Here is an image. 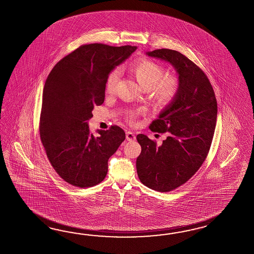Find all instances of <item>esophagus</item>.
Here are the masks:
<instances>
[{
	"label": "esophagus",
	"mask_w": 254,
	"mask_h": 254,
	"mask_svg": "<svg viewBox=\"0 0 254 254\" xmlns=\"http://www.w3.org/2000/svg\"><path fill=\"white\" fill-rule=\"evenodd\" d=\"M135 134L133 133V132H131L130 130H128V131H126V139L128 140V141H134L135 140Z\"/></svg>",
	"instance_id": "obj_1"
}]
</instances>
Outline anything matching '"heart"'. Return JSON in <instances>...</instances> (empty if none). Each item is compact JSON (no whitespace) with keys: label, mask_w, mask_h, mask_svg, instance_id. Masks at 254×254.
Listing matches in <instances>:
<instances>
[{"label":"heart","mask_w":254,"mask_h":254,"mask_svg":"<svg viewBox=\"0 0 254 254\" xmlns=\"http://www.w3.org/2000/svg\"><path fill=\"white\" fill-rule=\"evenodd\" d=\"M130 72L135 75L138 83L143 89L151 88L153 98L157 103H169L178 93L180 85L178 78L169 75L161 79L164 74V69L152 61H138L130 66ZM119 75V70H114L109 74L106 82L107 92H112L115 89Z\"/></svg>","instance_id":"heart-1"}]
</instances>
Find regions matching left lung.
<instances>
[{
	"mask_svg": "<svg viewBox=\"0 0 254 254\" xmlns=\"http://www.w3.org/2000/svg\"><path fill=\"white\" fill-rule=\"evenodd\" d=\"M146 55L173 66L180 85L174 98L150 124L153 131L168 132L162 144L157 146L144 134L136 137L142 147L136 159L140 181L166 192L189 181L205 160L215 132L217 103L205 73L181 52L160 49Z\"/></svg>",
	"mask_w": 254,
	"mask_h": 254,
	"instance_id": "8db88e82",
	"label": "left lung"
}]
</instances>
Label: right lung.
Segmentation results:
<instances>
[{
  "mask_svg": "<svg viewBox=\"0 0 254 254\" xmlns=\"http://www.w3.org/2000/svg\"><path fill=\"white\" fill-rule=\"evenodd\" d=\"M136 46L79 47L53 67L46 80L39 133L46 154L60 177L80 188L95 186L108 173V161L125 132L119 126L90 132L87 121L104 102L106 82Z\"/></svg>",
  "mask_w": 254,
  "mask_h": 254,
  "instance_id": "right-lung-1",
  "label": "right lung"
}]
</instances>
